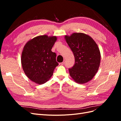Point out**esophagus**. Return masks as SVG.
<instances>
[{"mask_svg": "<svg viewBox=\"0 0 121 121\" xmlns=\"http://www.w3.org/2000/svg\"><path fill=\"white\" fill-rule=\"evenodd\" d=\"M64 63H65V61H64L63 62H62V63H59V65H63L64 64Z\"/></svg>", "mask_w": 121, "mask_h": 121, "instance_id": "esophagus-1", "label": "esophagus"}]
</instances>
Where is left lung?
Masks as SVG:
<instances>
[{
    "label": "left lung",
    "mask_w": 121,
    "mask_h": 121,
    "mask_svg": "<svg viewBox=\"0 0 121 121\" xmlns=\"http://www.w3.org/2000/svg\"><path fill=\"white\" fill-rule=\"evenodd\" d=\"M65 39L75 59L74 65L69 69V75L78 84L89 82L95 75L100 63L101 55L96 43L83 33L65 35Z\"/></svg>",
    "instance_id": "1"
}]
</instances>
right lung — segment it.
<instances>
[{
  "instance_id": "add662e5",
  "label": "right lung",
  "mask_w": 121,
  "mask_h": 121,
  "mask_svg": "<svg viewBox=\"0 0 121 121\" xmlns=\"http://www.w3.org/2000/svg\"><path fill=\"white\" fill-rule=\"evenodd\" d=\"M56 40V36L43 35L26 43L21 55V64L25 75L32 81L42 84L52 77L58 65L56 54L52 51Z\"/></svg>"
}]
</instances>
